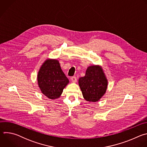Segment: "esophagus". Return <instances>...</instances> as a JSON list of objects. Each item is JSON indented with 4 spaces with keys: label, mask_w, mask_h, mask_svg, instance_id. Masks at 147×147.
<instances>
[{
    "label": "esophagus",
    "mask_w": 147,
    "mask_h": 147,
    "mask_svg": "<svg viewBox=\"0 0 147 147\" xmlns=\"http://www.w3.org/2000/svg\"><path fill=\"white\" fill-rule=\"evenodd\" d=\"M71 81L73 82H77V78H76V77H75V76L71 77Z\"/></svg>",
    "instance_id": "34e87169"
}]
</instances>
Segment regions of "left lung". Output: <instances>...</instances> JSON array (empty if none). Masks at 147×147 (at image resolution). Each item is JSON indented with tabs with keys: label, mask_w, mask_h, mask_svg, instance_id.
<instances>
[{
	"label": "left lung",
	"mask_w": 147,
	"mask_h": 147,
	"mask_svg": "<svg viewBox=\"0 0 147 147\" xmlns=\"http://www.w3.org/2000/svg\"><path fill=\"white\" fill-rule=\"evenodd\" d=\"M108 84L105 74L99 65L88 67L85 76L78 79V85L83 97L89 102L99 100L107 91Z\"/></svg>",
	"instance_id": "8db88e82"
}]
</instances>
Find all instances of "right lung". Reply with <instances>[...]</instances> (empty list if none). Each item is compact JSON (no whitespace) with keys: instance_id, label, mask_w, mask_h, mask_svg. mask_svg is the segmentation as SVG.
<instances>
[{"instance_id":"add662e5","label":"right lung","mask_w":147,"mask_h":147,"mask_svg":"<svg viewBox=\"0 0 147 147\" xmlns=\"http://www.w3.org/2000/svg\"><path fill=\"white\" fill-rule=\"evenodd\" d=\"M37 81L41 92L51 99L59 98L69 80L62 71L59 61L47 59L40 66Z\"/></svg>"}]
</instances>
